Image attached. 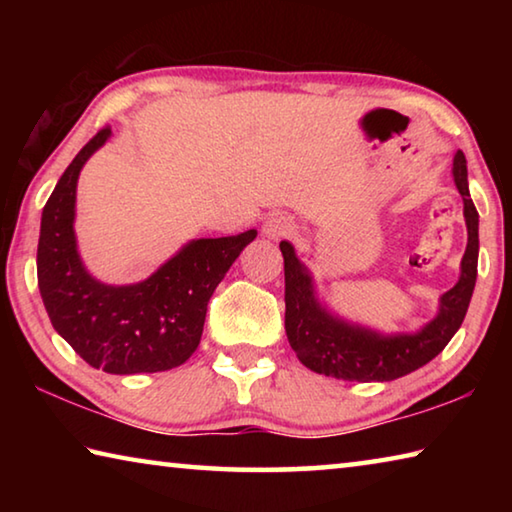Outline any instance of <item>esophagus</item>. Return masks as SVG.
I'll return each instance as SVG.
<instances>
[{"instance_id":"esophagus-1","label":"esophagus","mask_w":512,"mask_h":512,"mask_svg":"<svg viewBox=\"0 0 512 512\" xmlns=\"http://www.w3.org/2000/svg\"><path fill=\"white\" fill-rule=\"evenodd\" d=\"M262 232H264L266 239H273V241H277V239H287V237L296 235V223H293L291 216L275 214V216H271V219H268V221L264 223Z\"/></svg>"}]
</instances>
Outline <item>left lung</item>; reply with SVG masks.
I'll return each instance as SVG.
<instances>
[{
	"label": "left lung",
	"mask_w": 512,
	"mask_h": 512,
	"mask_svg": "<svg viewBox=\"0 0 512 512\" xmlns=\"http://www.w3.org/2000/svg\"><path fill=\"white\" fill-rule=\"evenodd\" d=\"M452 176L463 198L467 225L461 275L454 287L440 296L436 316L415 332L384 334L334 314L318 298L314 275L300 262L296 248L289 241H282L284 302H287L284 327L302 366L318 375L343 381H393L422 368L445 350L470 307L476 284V262H479V212L467 185L463 151H456L454 155Z\"/></svg>",
	"instance_id": "obj_1"
}]
</instances>
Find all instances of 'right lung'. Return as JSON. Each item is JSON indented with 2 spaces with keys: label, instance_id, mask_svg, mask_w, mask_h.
I'll return each instance as SVG.
<instances>
[{
  "label": "right lung",
  "instance_id": "add662e5",
  "mask_svg": "<svg viewBox=\"0 0 512 512\" xmlns=\"http://www.w3.org/2000/svg\"><path fill=\"white\" fill-rule=\"evenodd\" d=\"M110 135L103 128L83 146L42 210L38 289L51 325L92 368L110 375L171 370L198 348L207 302L257 232L187 241L142 282L97 280L76 244V185Z\"/></svg>",
  "mask_w": 512,
  "mask_h": 512
}]
</instances>
